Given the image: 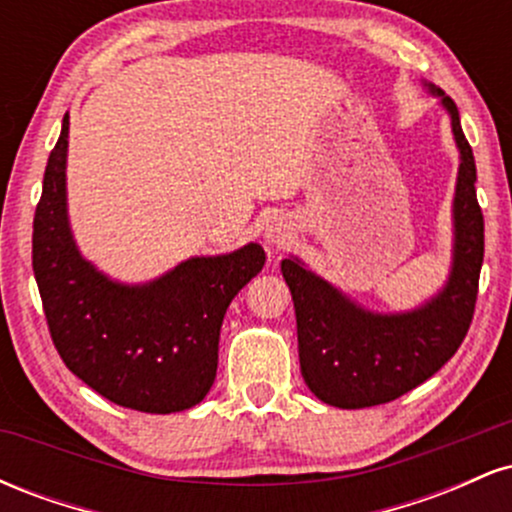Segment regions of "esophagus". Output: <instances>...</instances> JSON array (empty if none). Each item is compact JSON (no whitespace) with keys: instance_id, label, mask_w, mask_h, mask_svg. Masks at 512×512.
I'll return each mask as SVG.
<instances>
[{"instance_id":"obj_1","label":"esophagus","mask_w":512,"mask_h":512,"mask_svg":"<svg viewBox=\"0 0 512 512\" xmlns=\"http://www.w3.org/2000/svg\"><path fill=\"white\" fill-rule=\"evenodd\" d=\"M289 228L281 226V223H274V226L267 228V233H264V238H267V243L276 245V248H281V245H286V240H289Z\"/></svg>"}]
</instances>
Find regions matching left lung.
<instances>
[{
    "label": "left lung",
    "mask_w": 512,
    "mask_h": 512,
    "mask_svg": "<svg viewBox=\"0 0 512 512\" xmlns=\"http://www.w3.org/2000/svg\"><path fill=\"white\" fill-rule=\"evenodd\" d=\"M424 86L448 110L460 149L452 199V264L443 289L419 308L375 313L310 272L298 257L281 260L296 308L303 380L330 407H375L414 390L455 356L472 322L484 262V216L474 187L477 166L457 105L438 86Z\"/></svg>",
    "instance_id": "1"
}]
</instances>
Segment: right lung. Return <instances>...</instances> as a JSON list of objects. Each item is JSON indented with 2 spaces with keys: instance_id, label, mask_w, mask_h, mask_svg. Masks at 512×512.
I'll return each instance as SVG.
<instances>
[{
  "instance_id": "obj_1",
  "label": "right lung",
  "mask_w": 512,
  "mask_h": 512,
  "mask_svg": "<svg viewBox=\"0 0 512 512\" xmlns=\"http://www.w3.org/2000/svg\"><path fill=\"white\" fill-rule=\"evenodd\" d=\"M67 137L48 158L33 219V272L64 366L120 407L173 414L207 397L226 308L262 272V245L190 257L146 284L110 279L76 248L67 214Z\"/></svg>"
}]
</instances>
